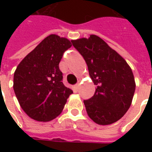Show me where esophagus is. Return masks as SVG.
Segmentation results:
<instances>
[{"label": "esophagus", "mask_w": 152, "mask_h": 152, "mask_svg": "<svg viewBox=\"0 0 152 152\" xmlns=\"http://www.w3.org/2000/svg\"><path fill=\"white\" fill-rule=\"evenodd\" d=\"M79 84H76V85L74 86L73 87V91H74V92H77L79 90Z\"/></svg>", "instance_id": "34e87169"}]
</instances>
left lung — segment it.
<instances>
[{"label": "left lung", "instance_id": "8db88e82", "mask_svg": "<svg viewBox=\"0 0 152 152\" xmlns=\"http://www.w3.org/2000/svg\"><path fill=\"white\" fill-rule=\"evenodd\" d=\"M88 64L96 85L95 95L84 100L89 118L99 125H110L125 115L136 89L132 71L124 58L97 35L72 40Z\"/></svg>", "mask_w": 152, "mask_h": 152}]
</instances>
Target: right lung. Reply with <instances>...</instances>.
<instances>
[{
	"instance_id": "add662e5",
	"label": "right lung",
	"mask_w": 152,
	"mask_h": 152,
	"mask_svg": "<svg viewBox=\"0 0 152 152\" xmlns=\"http://www.w3.org/2000/svg\"><path fill=\"white\" fill-rule=\"evenodd\" d=\"M72 46L66 38L50 34L18 64L13 89L21 108L38 121H50L61 113L73 93L62 83L59 63Z\"/></svg>"
}]
</instances>
